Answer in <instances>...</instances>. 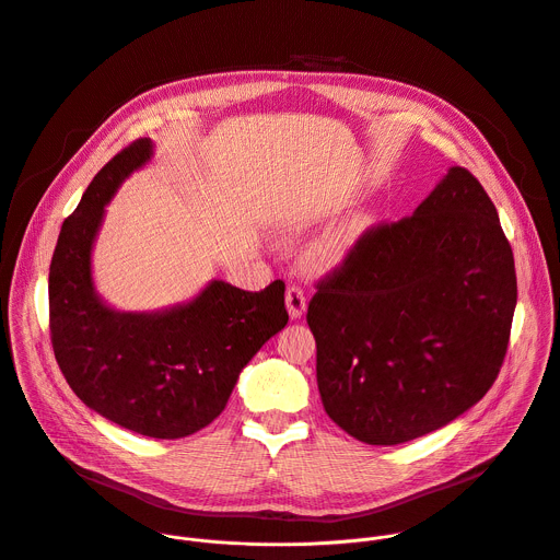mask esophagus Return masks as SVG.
Returning a JSON list of instances; mask_svg holds the SVG:
<instances>
[{"label":"esophagus","mask_w":560,"mask_h":560,"mask_svg":"<svg viewBox=\"0 0 560 560\" xmlns=\"http://www.w3.org/2000/svg\"><path fill=\"white\" fill-rule=\"evenodd\" d=\"M285 305H288L290 316H292V318H299V316L305 312V307H307V301H305V292H303V288H299V285H290V288H288V292H285Z\"/></svg>","instance_id":"obj_1"}]
</instances>
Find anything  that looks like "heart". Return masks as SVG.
<instances>
[{"label": "heart", "instance_id": "1", "mask_svg": "<svg viewBox=\"0 0 560 560\" xmlns=\"http://www.w3.org/2000/svg\"><path fill=\"white\" fill-rule=\"evenodd\" d=\"M368 225H370L368 217H352L346 223L326 232L312 246V253H310L312 264L318 268H330L341 264L348 257V253L359 244V238L363 236Z\"/></svg>", "mask_w": 560, "mask_h": 560}]
</instances>
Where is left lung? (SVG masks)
<instances>
[{"label": "left lung", "instance_id": "1", "mask_svg": "<svg viewBox=\"0 0 560 560\" xmlns=\"http://www.w3.org/2000/svg\"><path fill=\"white\" fill-rule=\"evenodd\" d=\"M516 270L497 208L450 168L401 221L363 232L307 305L328 417L357 441L398 445L481 401L510 343Z\"/></svg>", "mask_w": 560, "mask_h": 560}]
</instances>
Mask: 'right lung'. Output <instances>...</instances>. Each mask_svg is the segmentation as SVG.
<instances>
[{"mask_svg":"<svg viewBox=\"0 0 560 560\" xmlns=\"http://www.w3.org/2000/svg\"><path fill=\"white\" fill-rule=\"evenodd\" d=\"M150 154V139L128 143L63 221L48 275L50 343L91 410L150 439H182L223 412L238 372L285 328V283L248 292L212 281L195 301L154 314L104 305L91 277L95 234L104 206Z\"/></svg>","mask_w":560,"mask_h":560,"instance_id":"obj_1","label":"right lung"}]
</instances>
